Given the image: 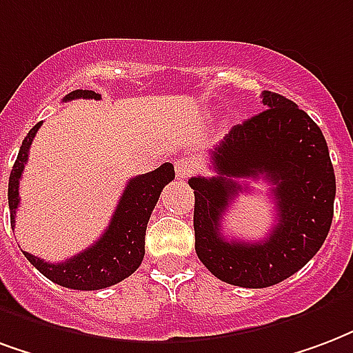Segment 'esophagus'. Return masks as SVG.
<instances>
[{"mask_svg": "<svg viewBox=\"0 0 353 353\" xmlns=\"http://www.w3.org/2000/svg\"><path fill=\"white\" fill-rule=\"evenodd\" d=\"M174 168H176L177 179H187L194 172V166L187 159H177V161H174Z\"/></svg>", "mask_w": 353, "mask_h": 353, "instance_id": "esophagus-1", "label": "esophagus"}]
</instances>
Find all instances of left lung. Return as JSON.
I'll return each mask as SVG.
<instances>
[{"label":"left lung","mask_w":353,"mask_h":353,"mask_svg":"<svg viewBox=\"0 0 353 353\" xmlns=\"http://www.w3.org/2000/svg\"><path fill=\"white\" fill-rule=\"evenodd\" d=\"M265 110L236 125L211 151L213 177H190L194 247L200 262L224 283L268 288L301 270L320 250L333 221L335 172L327 142L307 112L263 91ZM270 183L277 223L258 243L228 242L222 215L241 190L239 179Z\"/></svg>","instance_id":"1"}]
</instances>
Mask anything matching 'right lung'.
<instances>
[{
    "instance_id": "1",
    "label": "right lung",
    "mask_w": 353,
    "mask_h": 353,
    "mask_svg": "<svg viewBox=\"0 0 353 353\" xmlns=\"http://www.w3.org/2000/svg\"><path fill=\"white\" fill-rule=\"evenodd\" d=\"M72 99L99 101L101 95L90 90H77L70 91L63 101L67 103ZM41 125L43 123L35 125L28 132V137L23 138L14 166L10 170L9 210L12 228H14V216H17L18 203H20V196H18L20 177H22L23 166L28 163L33 138ZM174 177H176L174 166L164 163L153 172L129 179L116 211L112 215L108 228L104 230L101 239H97L91 247L82 250L77 256L59 263L44 262L26 250H23V256L46 279H50L52 283L65 286V288L101 290L121 283L123 279L132 275L142 263L143 254H145V228H148L151 211L159 202L164 185H168Z\"/></svg>"
}]
</instances>
